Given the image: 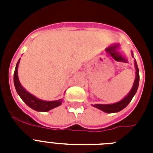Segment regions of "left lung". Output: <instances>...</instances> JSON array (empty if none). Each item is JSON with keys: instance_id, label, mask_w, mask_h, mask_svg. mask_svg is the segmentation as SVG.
I'll return each mask as SVG.
<instances>
[{"instance_id": "left-lung-1", "label": "left lung", "mask_w": 153, "mask_h": 153, "mask_svg": "<svg viewBox=\"0 0 153 153\" xmlns=\"http://www.w3.org/2000/svg\"><path fill=\"white\" fill-rule=\"evenodd\" d=\"M132 55L133 57V54L132 52ZM134 65H135L136 69V77L134 82H133V87L131 89V91H129V93L127 95L121 99V101H119L117 102L113 103V104H94L92 105L94 107L98 108V109H101L102 111L107 113V114H113V113H117L122 110L125 109L128 103L131 102V100L133 99V96L135 95V94L137 93V91L138 89V86H139V80H140V75H139V69H138L137 64L136 60H134Z\"/></svg>"}]
</instances>
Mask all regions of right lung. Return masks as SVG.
<instances>
[{
	"label": "right lung",
	"instance_id": "obj_1",
	"mask_svg": "<svg viewBox=\"0 0 153 153\" xmlns=\"http://www.w3.org/2000/svg\"><path fill=\"white\" fill-rule=\"evenodd\" d=\"M20 59L18 60L16 66L15 71H14V77H13V81L15 85L16 91L17 92L21 99L25 102V104L28 105L30 108L34 109L36 111L39 112H48L51 109H54L55 107L59 106L62 104V99H59L56 101H44L41 99L37 98L32 94L27 92L22 85L20 84L19 79H18V66Z\"/></svg>",
	"mask_w": 153,
	"mask_h": 153
}]
</instances>
